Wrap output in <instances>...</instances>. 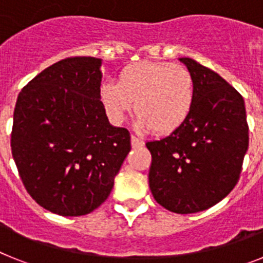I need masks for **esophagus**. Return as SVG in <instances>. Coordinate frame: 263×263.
<instances>
[{
	"mask_svg": "<svg viewBox=\"0 0 263 263\" xmlns=\"http://www.w3.org/2000/svg\"><path fill=\"white\" fill-rule=\"evenodd\" d=\"M145 145V142H143L142 139L141 138H138V137L137 136H132V146H133V147H142V146Z\"/></svg>",
	"mask_w": 263,
	"mask_h": 263,
	"instance_id": "34e87169",
	"label": "esophagus"
}]
</instances>
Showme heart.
<instances>
[{
    "mask_svg": "<svg viewBox=\"0 0 263 263\" xmlns=\"http://www.w3.org/2000/svg\"><path fill=\"white\" fill-rule=\"evenodd\" d=\"M100 99L106 115L121 124L136 101V126L164 134L182 126L196 99L192 73L168 62H139L122 69L118 84L105 81Z\"/></svg>",
    "mask_w": 263,
    "mask_h": 263,
    "instance_id": "b5f03b06",
    "label": "heart"
}]
</instances>
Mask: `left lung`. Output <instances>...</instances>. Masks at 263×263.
<instances>
[{"mask_svg": "<svg viewBox=\"0 0 263 263\" xmlns=\"http://www.w3.org/2000/svg\"><path fill=\"white\" fill-rule=\"evenodd\" d=\"M196 99L184 124L147 142L152 153L148 184L158 204L187 215L208 210L237 184L249 146L243 99L228 81L191 58Z\"/></svg>", "mask_w": 263, "mask_h": 263, "instance_id": "1", "label": "left lung"}]
</instances>
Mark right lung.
Returning <instances> with one entry per match:
<instances>
[{"label": "right lung", "instance_id": "add662e5", "mask_svg": "<svg viewBox=\"0 0 263 263\" xmlns=\"http://www.w3.org/2000/svg\"><path fill=\"white\" fill-rule=\"evenodd\" d=\"M101 59L67 58L23 87L11 154L30 196L60 216H83L110 195L130 133L109 124L100 100Z\"/></svg>", "mask_w": 263, "mask_h": 263}]
</instances>
